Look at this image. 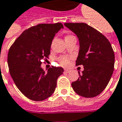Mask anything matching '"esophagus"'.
<instances>
[{"label":"esophagus","mask_w":122,"mask_h":122,"mask_svg":"<svg viewBox=\"0 0 122 122\" xmlns=\"http://www.w3.org/2000/svg\"><path fill=\"white\" fill-rule=\"evenodd\" d=\"M64 72H65L66 73H68L70 72V70H64Z\"/></svg>","instance_id":"esophagus-1"}]
</instances>
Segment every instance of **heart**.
Returning <instances> with one entry per match:
<instances>
[{
  "label": "heart",
  "mask_w": 122,
  "mask_h": 122,
  "mask_svg": "<svg viewBox=\"0 0 122 122\" xmlns=\"http://www.w3.org/2000/svg\"><path fill=\"white\" fill-rule=\"evenodd\" d=\"M73 37L72 35H66L65 39H68L69 38ZM58 62H59L60 64L62 66H68L69 64H70V57L67 56H60L58 58Z\"/></svg>",
  "instance_id": "1"
}]
</instances>
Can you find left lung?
Segmentation results:
<instances>
[{
    "label": "left lung",
    "mask_w": 122,
    "mask_h": 122,
    "mask_svg": "<svg viewBox=\"0 0 122 122\" xmlns=\"http://www.w3.org/2000/svg\"><path fill=\"white\" fill-rule=\"evenodd\" d=\"M66 27L77 36L79 55L76 65H83L77 81L71 83L80 96L92 98L101 94L108 84L114 69V52L111 44L101 32L85 23H66Z\"/></svg>",
    "instance_id": "1"
}]
</instances>
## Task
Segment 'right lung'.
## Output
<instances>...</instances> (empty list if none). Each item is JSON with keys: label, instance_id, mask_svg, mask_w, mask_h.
Segmentation results:
<instances>
[{"label": "right lung", "instance_id": "right-lung-1", "mask_svg": "<svg viewBox=\"0 0 122 122\" xmlns=\"http://www.w3.org/2000/svg\"><path fill=\"white\" fill-rule=\"evenodd\" d=\"M63 27L61 23L31 27L15 39L8 51L10 76L21 93L32 101H42L51 97L57 79L64 72L61 67L52 66L47 72L41 67L43 60L49 58L55 34Z\"/></svg>", "mask_w": 122, "mask_h": 122}]
</instances>
